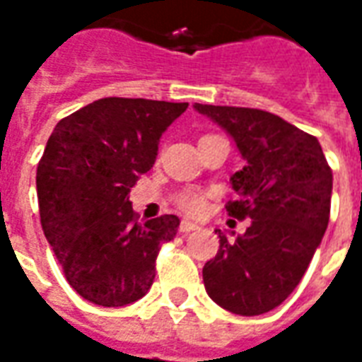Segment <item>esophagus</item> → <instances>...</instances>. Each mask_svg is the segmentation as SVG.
Returning <instances> with one entry per match:
<instances>
[{"mask_svg": "<svg viewBox=\"0 0 362 362\" xmlns=\"http://www.w3.org/2000/svg\"><path fill=\"white\" fill-rule=\"evenodd\" d=\"M197 229H200V225H197V223L187 221V219H183V221L179 223V233H191V230Z\"/></svg>", "mask_w": 362, "mask_h": 362, "instance_id": "esophagus-1", "label": "esophagus"}]
</instances>
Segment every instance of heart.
I'll use <instances>...</instances> for the list:
<instances>
[{"label":"heart","mask_w":362,"mask_h":362,"mask_svg":"<svg viewBox=\"0 0 362 362\" xmlns=\"http://www.w3.org/2000/svg\"><path fill=\"white\" fill-rule=\"evenodd\" d=\"M177 206L191 216H200L206 210V194L198 191H185L177 197Z\"/></svg>","instance_id":"obj_1"}]
</instances>
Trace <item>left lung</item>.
Masks as SVG:
<instances>
[{
	"mask_svg": "<svg viewBox=\"0 0 362 362\" xmlns=\"http://www.w3.org/2000/svg\"><path fill=\"white\" fill-rule=\"evenodd\" d=\"M235 139L246 160L230 177L235 219L250 217L244 235H219V250L202 269L217 305L254 317L279 307L300 284L330 219L332 170L313 135L281 116L243 107L194 103Z\"/></svg>",
	"mask_w": 362,
	"mask_h": 362,
	"instance_id": "8db88e82",
	"label": "left lung"
}]
</instances>
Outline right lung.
<instances>
[{
    "label": "right lung",
    "mask_w": 362,
    "mask_h": 362,
    "mask_svg": "<svg viewBox=\"0 0 362 362\" xmlns=\"http://www.w3.org/2000/svg\"><path fill=\"white\" fill-rule=\"evenodd\" d=\"M189 103L107 97L62 118L37 164L43 235L70 286L100 307L141 300L179 217L137 221L129 202L156 162L162 133Z\"/></svg>",
    "instance_id": "1"
}]
</instances>
